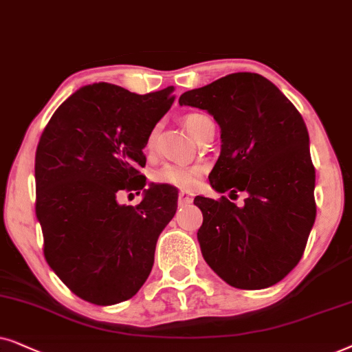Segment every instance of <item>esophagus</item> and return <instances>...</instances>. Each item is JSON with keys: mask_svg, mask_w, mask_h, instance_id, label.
<instances>
[{"mask_svg": "<svg viewBox=\"0 0 352 352\" xmlns=\"http://www.w3.org/2000/svg\"><path fill=\"white\" fill-rule=\"evenodd\" d=\"M190 203H193V196H191L190 191L182 190L179 193V206H186Z\"/></svg>", "mask_w": 352, "mask_h": 352, "instance_id": "esophagus-1", "label": "esophagus"}]
</instances>
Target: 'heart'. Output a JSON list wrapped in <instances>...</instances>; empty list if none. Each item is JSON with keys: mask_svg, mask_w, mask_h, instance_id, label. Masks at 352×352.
<instances>
[{"mask_svg": "<svg viewBox=\"0 0 352 352\" xmlns=\"http://www.w3.org/2000/svg\"><path fill=\"white\" fill-rule=\"evenodd\" d=\"M210 120L209 117L203 114H188L185 116L184 124L186 130H188L190 135L193 138L198 137L201 127H203L204 122ZM154 142H156V132L149 133L148 138V148L151 149L154 146ZM201 173H203V168L198 166H179V164H166L162 168H159L156 173V180L161 182V184H168L173 186H179V188H190L198 184Z\"/></svg>", "mask_w": 352, "mask_h": 352, "instance_id": "heart-1", "label": "heart"}]
</instances>
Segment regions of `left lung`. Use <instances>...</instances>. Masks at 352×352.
<instances>
[{"mask_svg":"<svg viewBox=\"0 0 352 352\" xmlns=\"http://www.w3.org/2000/svg\"><path fill=\"white\" fill-rule=\"evenodd\" d=\"M179 102L208 111L220 127L210 186L246 193L241 208L225 196L195 198L204 261L230 287L278 283L298 265L316 222V170L301 114L274 83L251 72L186 91Z\"/></svg>","mask_w":352,"mask_h":352,"instance_id":"left-lung-1","label":"left lung"}]
</instances>
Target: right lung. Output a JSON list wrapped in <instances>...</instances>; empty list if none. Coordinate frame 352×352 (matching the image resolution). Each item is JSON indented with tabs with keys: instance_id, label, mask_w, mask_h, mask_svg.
Returning a JSON list of instances; mask_svg holds the SVG:
<instances>
[{
	"instance_id": "add662e5",
	"label": "right lung",
	"mask_w": 352,
	"mask_h": 352,
	"mask_svg": "<svg viewBox=\"0 0 352 352\" xmlns=\"http://www.w3.org/2000/svg\"><path fill=\"white\" fill-rule=\"evenodd\" d=\"M173 87L137 95L112 83L78 88L51 117L35 154L36 219L45 257L70 292L98 306L127 301L146 282L157 238L177 210L170 185L140 175L149 133ZM122 189L142 203H116Z\"/></svg>"
}]
</instances>
